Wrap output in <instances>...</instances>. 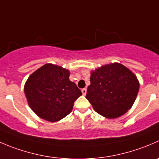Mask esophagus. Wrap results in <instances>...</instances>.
<instances>
[{
    "label": "esophagus",
    "mask_w": 159,
    "mask_h": 159,
    "mask_svg": "<svg viewBox=\"0 0 159 159\" xmlns=\"http://www.w3.org/2000/svg\"><path fill=\"white\" fill-rule=\"evenodd\" d=\"M81 92H82L83 95H85L86 93H87V89H81Z\"/></svg>",
    "instance_id": "1"
}]
</instances>
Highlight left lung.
Segmentation results:
<instances>
[{
	"instance_id": "8db88e82",
	"label": "left lung",
	"mask_w": 159,
	"mask_h": 159,
	"mask_svg": "<svg viewBox=\"0 0 159 159\" xmlns=\"http://www.w3.org/2000/svg\"><path fill=\"white\" fill-rule=\"evenodd\" d=\"M86 98L94 110L109 119L124 115L131 108L139 91L136 75L119 63L91 72Z\"/></svg>"
}]
</instances>
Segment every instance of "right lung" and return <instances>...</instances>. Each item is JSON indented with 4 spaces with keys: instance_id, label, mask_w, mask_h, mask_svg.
<instances>
[{
    "instance_id": "add662e5",
    "label": "right lung",
    "mask_w": 159,
    "mask_h": 159,
    "mask_svg": "<svg viewBox=\"0 0 159 159\" xmlns=\"http://www.w3.org/2000/svg\"><path fill=\"white\" fill-rule=\"evenodd\" d=\"M69 76L67 69L47 64L29 77L25 94L29 107L38 116L57 122L71 112L74 102L82 93Z\"/></svg>"
}]
</instances>
